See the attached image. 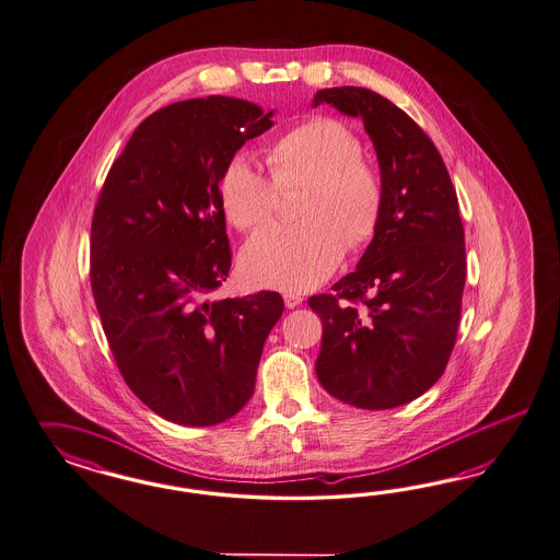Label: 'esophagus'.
<instances>
[{
    "instance_id": "34e87169",
    "label": "esophagus",
    "mask_w": 560,
    "mask_h": 560,
    "mask_svg": "<svg viewBox=\"0 0 560 560\" xmlns=\"http://www.w3.org/2000/svg\"><path fill=\"white\" fill-rule=\"evenodd\" d=\"M285 305H288L289 310H293V307H298V305H302V295H295V293H285Z\"/></svg>"
}]
</instances>
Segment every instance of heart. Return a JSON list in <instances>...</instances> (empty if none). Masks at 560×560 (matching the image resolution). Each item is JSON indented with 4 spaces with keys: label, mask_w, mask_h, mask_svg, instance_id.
Here are the masks:
<instances>
[{
    "label": "heart",
    "mask_w": 560,
    "mask_h": 560,
    "mask_svg": "<svg viewBox=\"0 0 560 560\" xmlns=\"http://www.w3.org/2000/svg\"><path fill=\"white\" fill-rule=\"evenodd\" d=\"M272 176L246 153L228 160L220 201L228 220L250 230L271 220L279 188L307 187L295 225H269L242 250V275L256 288L302 293L339 267L345 250H359L377 234L386 190L363 160L361 139L345 122L316 117L279 137L269 153Z\"/></svg>",
    "instance_id": "heart-1"
}]
</instances>
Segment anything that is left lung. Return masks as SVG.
I'll use <instances>...</instances> for the list:
<instances>
[{"label":"left lung","mask_w":560,"mask_h":560,"mask_svg":"<svg viewBox=\"0 0 560 560\" xmlns=\"http://www.w3.org/2000/svg\"><path fill=\"white\" fill-rule=\"evenodd\" d=\"M320 104L363 120L386 205L355 271L332 295L307 300L323 320L316 375L345 405L400 407L440 380L456 342L466 281L458 197L433 141L390 101L342 85L316 92L312 106Z\"/></svg>","instance_id":"left-lung-1"}]
</instances>
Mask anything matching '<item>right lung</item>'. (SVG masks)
I'll use <instances>...</instances> for the list:
<instances>
[{"label":"right lung","instance_id":"obj_1","mask_svg":"<svg viewBox=\"0 0 560 560\" xmlns=\"http://www.w3.org/2000/svg\"><path fill=\"white\" fill-rule=\"evenodd\" d=\"M275 110L232 96L174 102L143 120L113 164L92 220L90 279L127 386L170 423L220 424L255 392L277 291L215 300L232 267L223 166Z\"/></svg>","mask_w":560,"mask_h":560}]
</instances>
